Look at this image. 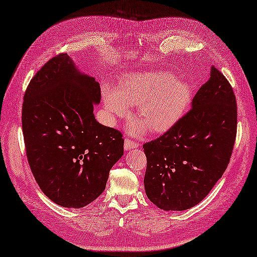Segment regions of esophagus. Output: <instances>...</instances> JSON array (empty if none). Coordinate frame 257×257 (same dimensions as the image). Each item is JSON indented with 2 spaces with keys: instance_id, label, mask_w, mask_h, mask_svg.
Listing matches in <instances>:
<instances>
[{
  "instance_id": "obj_1",
  "label": "esophagus",
  "mask_w": 257,
  "mask_h": 257,
  "mask_svg": "<svg viewBox=\"0 0 257 257\" xmlns=\"http://www.w3.org/2000/svg\"><path fill=\"white\" fill-rule=\"evenodd\" d=\"M137 147H139V144H137V143L131 141L128 139L125 140V142H124V149L126 150V152H127V150L134 149V148H137Z\"/></svg>"
}]
</instances>
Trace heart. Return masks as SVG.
Masks as SVG:
<instances>
[{"label":"heart","mask_w":257,"mask_h":257,"mask_svg":"<svg viewBox=\"0 0 257 257\" xmlns=\"http://www.w3.org/2000/svg\"><path fill=\"white\" fill-rule=\"evenodd\" d=\"M105 110L111 116L127 113L128 105L136 104V116L142 122L133 123L134 132L147 128L162 133L172 127L185 113L192 97L190 85L166 71L139 72L127 75L115 88H102Z\"/></svg>","instance_id":"obj_1"}]
</instances>
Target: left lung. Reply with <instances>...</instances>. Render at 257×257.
<instances>
[{"mask_svg":"<svg viewBox=\"0 0 257 257\" xmlns=\"http://www.w3.org/2000/svg\"><path fill=\"white\" fill-rule=\"evenodd\" d=\"M232 87L211 66L192 109L157 140L143 145L147 197L164 210H185L207 196L230 161L236 135Z\"/></svg>","mask_w":257,"mask_h":257,"instance_id":"1","label":"left lung"}]
</instances>
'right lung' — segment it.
Instances as JSON below:
<instances>
[{"instance_id":"right-lung-1","label":"right lung","mask_w":257,"mask_h":257,"mask_svg":"<svg viewBox=\"0 0 257 257\" xmlns=\"http://www.w3.org/2000/svg\"><path fill=\"white\" fill-rule=\"evenodd\" d=\"M100 99L98 81L65 53L48 61L25 92L22 125L31 172L62 207L95 201L123 156L122 134L95 118Z\"/></svg>"}]
</instances>
